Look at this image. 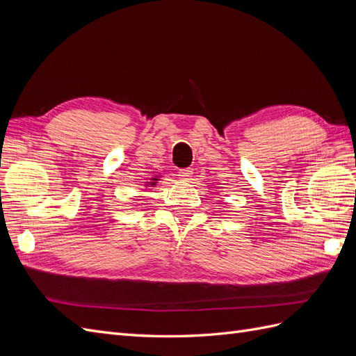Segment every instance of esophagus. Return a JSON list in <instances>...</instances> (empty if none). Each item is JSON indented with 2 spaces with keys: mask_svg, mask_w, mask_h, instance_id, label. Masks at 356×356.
Instances as JSON below:
<instances>
[{
  "mask_svg": "<svg viewBox=\"0 0 356 356\" xmlns=\"http://www.w3.org/2000/svg\"><path fill=\"white\" fill-rule=\"evenodd\" d=\"M191 175H193V169H190V168L181 169V170L178 172V177H179L181 179H184V181H188V179L191 178Z\"/></svg>",
  "mask_w": 356,
  "mask_h": 356,
  "instance_id": "obj_1",
  "label": "esophagus"
}]
</instances>
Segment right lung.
Wrapping results in <instances>:
<instances>
[{"mask_svg": "<svg viewBox=\"0 0 356 356\" xmlns=\"http://www.w3.org/2000/svg\"><path fill=\"white\" fill-rule=\"evenodd\" d=\"M156 181H157V178H152V182H149V186H156Z\"/></svg>", "mask_w": 356, "mask_h": 356, "instance_id": "right-lung-1", "label": "right lung"}]
</instances>
